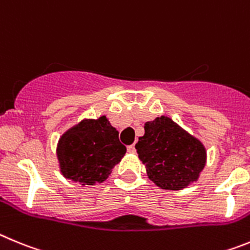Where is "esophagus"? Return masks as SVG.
<instances>
[{
	"label": "esophagus",
	"mask_w": 250,
	"mask_h": 250,
	"mask_svg": "<svg viewBox=\"0 0 250 250\" xmlns=\"http://www.w3.org/2000/svg\"><path fill=\"white\" fill-rule=\"evenodd\" d=\"M127 150L129 153H136V147H134V145H130L127 147Z\"/></svg>",
	"instance_id": "34e87169"
}]
</instances>
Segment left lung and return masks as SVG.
<instances>
[{"instance_id": "left-lung-1", "label": "left lung", "mask_w": 250, "mask_h": 250, "mask_svg": "<svg viewBox=\"0 0 250 250\" xmlns=\"http://www.w3.org/2000/svg\"><path fill=\"white\" fill-rule=\"evenodd\" d=\"M136 149L148 178L162 189L187 188L198 181L207 163L203 143L167 116L146 122Z\"/></svg>"}]
</instances>
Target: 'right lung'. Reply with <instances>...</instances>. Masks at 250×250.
<instances>
[{
  "label": "right lung",
  "instance_id": "obj_1",
  "mask_svg": "<svg viewBox=\"0 0 250 250\" xmlns=\"http://www.w3.org/2000/svg\"><path fill=\"white\" fill-rule=\"evenodd\" d=\"M125 152L118 130L105 116L83 120L69 128L61 136L56 150L64 178L82 186L104 182Z\"/></svg>",
  "mask_w": 250,
  "mask_h": 250
}]
</instances>
